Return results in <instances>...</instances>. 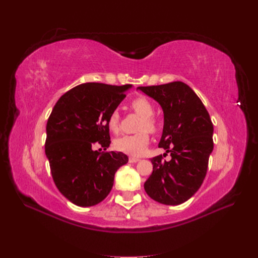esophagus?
<instances>
[{
  "label": "esophagus",
  "mask_w": 258,
  "mask_h": 258,
  "mask_svg": "<svg viewBox=\"0 0 258 258\" xmlns=\"http://www.w3.org/2000/svg\"><path fill=\"white\" fill-rule=\"evenodd\" d=\"M140 159L137 157H129V162H138Z\"/></svg>",
  "instance_id": "1"
}]
</instances>
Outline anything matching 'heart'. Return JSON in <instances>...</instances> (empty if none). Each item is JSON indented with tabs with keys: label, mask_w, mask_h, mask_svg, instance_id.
Returning <instances> with one entry per match:
<instances>
[{
	"label": "heart",
	"mask_w": 258,
	"mask_h": 258,
	"mask_svg": "<svg viewBox=\"0 0 258 258\" xmlns=\"http://www.w3.org/2000/svg\"><path fill=\"white\" fill-rule=\"evenodd\" d=\"M130 106L136 114L142 117L140 121L138 130L140 132L131 136H122L115 140L114 146L118 152L128 154L131 156H141L145 153L146 148L150 144V134H156L159 130L158 122L154 115V107L146 98L140 97L131 101ZM107 127L112 132H118L120 128V117L118 111H112L107 116Z\"/></svg>",
	"instance_id": "1"
}]
</instances>
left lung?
I'll return each instance as SVG.
<instances>
[{
	"instance_id": "1",
	"label": "left lung",
	"mask_w": 258,
	"mask_h": 258,
	"mask_svg": "<svg viewBox=\"0 0 258 258\" xmlns=\"http://www.w3.org/2000/svg\"><path fill=\"white\" fill-rule=\"evenodd\" d=\"M139 89L162 107L165 124L158 146L171 155L170 161L161 155L151 159L153 172L144 189L159 204L181 205L204 183L213 151V123L199 97L183 82Z\"/></svg>"
}]
</instances>
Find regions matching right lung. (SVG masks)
<instances>
[{
	"label": "right lung",
	"instance_id": "add662e5",
	"mask_svg": "<svg viewBox=\"0 0 258 258\" xmlns=\"http://www.w3.org/2000/svg\"><path fill=\"white\" fill-rule=\"evenodd\" d=\"M131 85L81 84L61 96L46 126L45 153L59 191L79 207L96 206L110 194L116 171L127 155L106 152L107 116L126 97ZM100 145L105 151H93Z\"/></svg>",
	"mask_w": 258,
	"mask_h": 258
}]
</instances>
